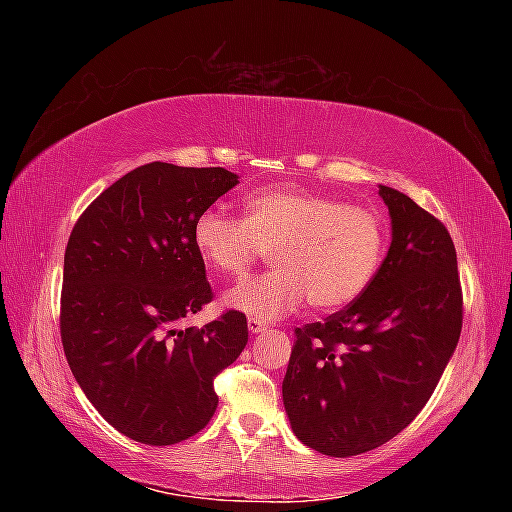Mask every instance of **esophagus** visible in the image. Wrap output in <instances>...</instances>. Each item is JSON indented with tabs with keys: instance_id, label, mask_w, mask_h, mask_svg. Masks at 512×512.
<instances>
[{
	"instance_id": "34e87169",
	"label": "esophagus",
	"mask_w": 512,
	"mask_h": 512,
	"mask_svg": "<svg viewBox=\"0 0 512 512\" xmlns=\"http://www.w3.org/2000/svg\"><path fill=\"white\" fill-rule=\"evenodd\" d=\"M248 330L253 332V334L264 332V330H266V321H262V319H255V317H248Z\"/></svg>"
}]
</instances>
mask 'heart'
I'll use <instances>...</instances> for the list:
<instances>
[{
	"mask_svg": "<svg viewBox=\"0 0 512 512\" xmlns=\"http://www.w3.org/2000/svg\"><path fill=\"white\" fill-rule=\"evenodd\" d=\"M244 220L206 209L193 222V244L215 273L242 277L273 248L275 270L235 286L231 308L270 321L308 299L336 310L367 290L383 264L387 228L378 211L321 193L266 189L250 195Z\"/></svg>",
	"mask_w": 512,
	"mask_h": 512,
	"instance_id": "heart-1",
	"label": "heart"
}]
</instances>
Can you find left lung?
Segmentation results:
<instances>
[{"label":"left lung","instance_id":"8db88e82","mask_svg":"<svg viewBox=\"0 0 512 512\" xmlns=\"http://www.w3.org/2000/svg\"><path fill=\"white\" fill-rule=\"evenodd\" d=\"M378 193L391 215L385 262L350 306L295 330L281 385L295 436L332 458L372 451L409 427L462 332L447 226L405 193Z\"/></svg>","mask_w":512,"mask_h":512}]
</instances>
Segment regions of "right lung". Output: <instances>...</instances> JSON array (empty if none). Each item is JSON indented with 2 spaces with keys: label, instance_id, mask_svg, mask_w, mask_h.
Segmentation results:
<instances>
[{
  "label": "right lung",
  "instance_id": "obj_1",
  "mask_svg": "<svg viewBox=\"0 0 512 512\" xmlns=\"http://www.w3.org/2000/svg\"><path fill=\"white\" fill-rule=\"evenodd\" d=\"M235 184L222 167L149 162L107 187L65 246V358L96 411L136 442L169 447L204 429L215 376L248 343L239 310L176 330L213 301L195 217Z\"/></svg>",
  "mask_w": 512,
  "mask_h": 512
}]
</instances>
